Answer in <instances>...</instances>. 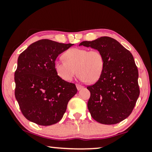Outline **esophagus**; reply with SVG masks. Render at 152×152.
<instances>
[{"label":"esophagus","instance_id":"1","mask_svg":"<svg viewBox=\"0 0 152 152\" xmlns=\"http://www.w3.org/2000/svg\"><path fill=\"white\" fill-rule=\"evenodd\" d=\"M76 86H77V88L78 91H80V90H81V89H82V88H84V86H82V85H80V84H76Z\"/></svg>","mask_w":152,"mask_h":152}]
</instances>
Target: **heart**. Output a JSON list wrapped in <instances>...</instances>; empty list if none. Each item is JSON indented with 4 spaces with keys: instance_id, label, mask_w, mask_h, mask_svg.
<instances>
[{
    "instance_id": "heart-1",
    "label": "heart",
    "mask_w": 152,
    "mask_h": 152,
    "mask_svg": "<svg viewBox=\"0 0 152 152\" xmlns=\"http://www.w3.org/2000/svg\"><path fill=\"white\" fill-rule=\"evenodd\" d=\"M64 61H56L55 70L61 80L70 82L77 74L89 84L99 80L104 69V58L99 50L74 48L63 55Z\"/></svg>"
}]
</instances>
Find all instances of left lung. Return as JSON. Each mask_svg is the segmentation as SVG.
Returning a JSON list of instances; mask_svg holds the SVG:
<instances>
[{"mask_svg": "<svg viewBox=\"0 0 152 152\" xmlns=\"http://www.w3.org/2000/svg\"><path fill=\"white\" fill-rule=\"evenodd\" d=\"M80 45L97 50L104 58L101 77L88 86V109L95 120L104 124L119 123L132 113L140 95L138 70L134 57L115 39L102 37Z\"/></svg>", "mask_w": 152, "mask_h": 152, "instance_id": "left-lung-1", "label": "left lung"}]
</instances>
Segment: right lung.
<instances>
[{"label":"right lung","instance_id":"obj_1","mask_svg":"<svg viewBox=\"0 0 152 152\" xmlns=\"http://www.w3.org/2000/svg\"><path fill=\"white\" fill-rule=\"evenodd\" d=\"M72 45L41 39L20 54L14 73L15 97L26 119L49 126L63 118L77 89L75 84L57 75L55 62L59 54Z\"/></svg>","mask_w":152,"mask_h":152}]
</instances>
